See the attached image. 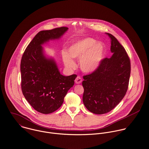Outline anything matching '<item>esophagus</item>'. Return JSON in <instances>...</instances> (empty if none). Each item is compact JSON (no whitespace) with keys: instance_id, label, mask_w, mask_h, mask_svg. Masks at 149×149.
Returning <instances> with one entry per match:
<instances>
[{"instance_id":"1","label":"esophagus","mask_w":149,"mask_h":149,"mask_svg":"<svg viewBox=\"0 0 149 149\" xmlns=\"http://www.w3.org/2000/svg\"><path fill=\"white\" fill-rule=\"evenodd\" d=\"M82 81V78H81V77H79V76H77V78H75V82L77 84H81Z\"/></svg>"}]
</instances>
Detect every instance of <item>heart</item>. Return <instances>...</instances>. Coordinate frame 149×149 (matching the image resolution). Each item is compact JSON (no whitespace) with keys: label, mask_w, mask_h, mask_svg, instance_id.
Returning a JSON list of instances; mask_svg holds the SVG:
<instances>
[{"label":"heart","mask_w":149,"mask_h":149,"mask_svg":"<svg viewBox=\"0 0 149 149\" xmlns=\"http://www.w3.org/2000/svg\"><path fill=\"white\" fill-rule=\"evenodd\" d=\"M92 38H86L79 40L68 48V54L63 53V61L69 68L75 67L72 58H80L79 64L81 70L85 72L94 71L100 65L104 56V45L102 43H96Z\"/></svg>","instance_id":"heart-1"}]
</instances>
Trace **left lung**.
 <instances>
[{"label": "left lung", "mask_w": 149, "mask_h": 149, "mask_svg": "<svg viewBox=\"0 0 149 149\" xmlns=\"http://www.w3.org/2000/svg\"><path fill=\"white\" fill-rule=\"evenodd\" d=\"M111 58L102 59L91 74L83 77V102L95 114L108 113L115 108L126 95L130 75V61L125 48L111 34Z\"/></svg>", "instance_id": "obj_1"}]
</instances>
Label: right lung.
Masks as SVG:
<instances>
[{
  "label": "right lung",
  "instance_id": "add662e5",
  "mask_svg": "<svg viewBox=\"0 0 149 149\" xmlns=\"http://www.w3.org/2000/svg\"><path fill=\"white\" fill-rule=\"evenodd\" d=\"M68 30L61 27L38 32L26 47L20 63L21 88L30 105L37 112L48 114L63 104L68 91L74 85L75 74L61 75L55 61L43 54L41 45L59 38Z\"/></svg>",
  "mask_w": 149,
  "mask_h": 149
}]
</instances>
